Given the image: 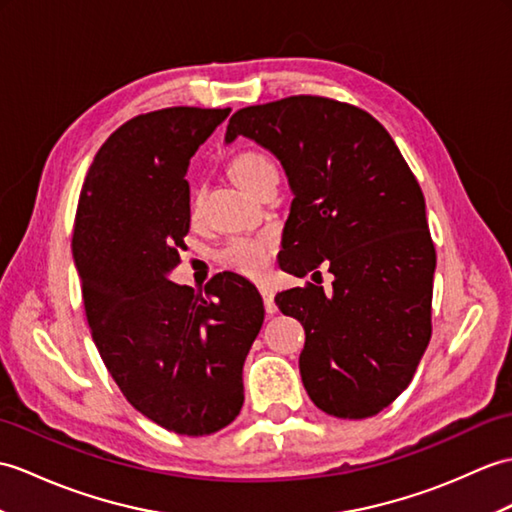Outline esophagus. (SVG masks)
<instances>
[{"label":"esophagus","mask_w":512,"mask_h":512,"mask_svg":"<svg viewBox=\"0 0 512 512\" xmlns=\"http://www.w3.org/2000/svg\"><path fill=\"white\" fill-rule=\"evenodd\" d=\"M259 292H261V299H264V307L268 314H275L277 312V305H275V292H272L270 285L261 283L259 285Z\"/></svg>","instance_id":"esophagus-1"}]
</instances>
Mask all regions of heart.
Here are the masks:
<instances>
[{
    "instance_id": "1",
    "label": "heart",
    "mask_w": 512,
    "mask_h": 512,
    "mask_svg": "<svg viewBox=\"0 0 512 512\" xmlns=\"http://www.w3.org/2000/svg\"><path fill=\"white\" fill-rule=\"evenodd\" d=\"M229 174L237 185L246 189V192H255L261 183L268 181L272 176H277V168L266 154H261L257 150H242L231 159ZM272 246H275V240H272L270 235L235 237V240L229 242V246L222 251V264L242 272V275L259 277L264 275L268 268Z\"/></svg>"
}]
</instances>
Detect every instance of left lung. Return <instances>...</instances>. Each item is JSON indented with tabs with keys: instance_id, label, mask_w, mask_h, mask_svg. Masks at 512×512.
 <instances>
[{
	"instance_id": "left-lung-1",
	"label": "left lung",
	"mask_w": 512,
	"mask_h": 512,
	"mask_svg": "<svg viewBox=\"0 0 512 512\" xmlns=\"http://www.w3.org/2000/svg\"><path fill=\"white\" fill-rule=\"evenodd\" d=\"M237 135L275 154L294 192L281 268L334 275L329 292L275 296L305 329L307 395L338 419L373 417L408 388L432 336L436 251L417 178L371 113L323 95L246 106L227 126V141Z\"/></svg>"
}]
</instances>
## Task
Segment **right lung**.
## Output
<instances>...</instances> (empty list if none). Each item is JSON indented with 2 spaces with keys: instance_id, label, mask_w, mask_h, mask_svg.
<instances>
[{
  "instance_id": "right-lung-1",
  "label": "right lung",
  "mask_w": 512,
  "mask_h": 512,
  "mask_svg": "<svg viewBox=\"0 0 512 512\" xmlns=\"http://www.w3.org/2000/svg\"><path fill=\"white\" fill-rule=\"evenodd\" d=\"M231 109H170L122 124L82 185L71 251L95 347L130 406L165 430L207 436L242 410V366L264 323L251 281L205 294L168 279L189 233V159Z\"/></svg>"
}]
</instances>
